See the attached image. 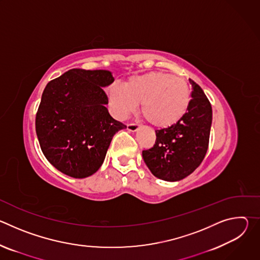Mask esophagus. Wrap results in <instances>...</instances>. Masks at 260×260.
<instances>
[{
  "label": "esophagus",
  "mask_w": 260,
  "mask_h": 260,
  "mask_svg": "<svg viewBox=\"0 0 260 260\" xmlns=\"http://www.w3.org/2000/svg\"><path fill=\"white\" fill-rule=\"evenodd\" d=\"M139 127H140V124L138 123H127V129L129 132H136L139 129Z\"/></svg>",
  "instance_id": "esophagus-1"
}]
</instances>
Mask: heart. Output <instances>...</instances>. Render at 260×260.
<instances>
[{
	"mask_svg": "<svg viewBox=\"0 0 260 260\" xmlns=\"http://www.w3.org/2000/svg\"><path fill=\"white\" fill-rule=\"evenodd\" d=\"M191 100L188 83L165 72H149L131 77L124 84H112L109 101L115 116L125 119L142 104L145 119L158 128L178 123L187 113Z\"/></svg>",
	"mask_w": 260,
	"mask_h": 260,
	"instance_id": "heart-1",
	"label": "heart"
}]
</instances>
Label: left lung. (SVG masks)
Instances as JSON below:
<instances>
[{
  "mask_svg": "<svg viewBox=\"0 0 260 260\" xmlns=\"http://www.w3.org/2000/svg\"><path fill=\"white\" fill-rule=\"evenodd\" d=\"M189 82L192 99L187 113L178 123L155 131V144L142 152L148 169L165 181H179L190 175L208 150L212 107L201 86L191 79Z\"/></svg>",
  "mask_w": 260,
  "mask_h": 260,
  "instance_id": "obj_1",
  "label": "left lung"
}]
</instances>
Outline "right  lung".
<instances>
[{
	"label": "right lung",
	"mask_w": 260,
	"mask_h": 260,
	"mask_svg": "<svg viewBox=\"0 0 260 260\" xmlns=\"http://www.w3.org/2000/svg\"><path fill=\"white\" fill-rule=\"evenodd\" d=\"M114 81L106 70L72 69L48 82L36 115V133L47 160L73 178L102 166L113 136L126 127L106 108L103 87Z\"/></svg>",
	"instance_id": "obj_1"
}]
</instances>
